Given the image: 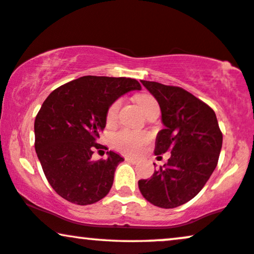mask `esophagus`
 <instances>
[{"mask_svg": "<svg viewBox=\"0 0 254 254\" xmlns=\"http://www.w3.org/2000/svg\"><path fill=\"white\" fill-rule=\"evenodd\" d=\"M125 160H127V161H129V162H132V164H137V162H138L137 159H134V158H131V157H127V158H125Z\"/></svg>", "mask_w": 254, "mask_h": 254, "instance_id": "1", "label": "esophagus"}]
</instances>
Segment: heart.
Listing matches in <instances>:
<instances>
[{"label":"heart","instance_id":"b5f03b06","mask_svg":"<svg viewBox=\"0 0 254 254\" xmlns=\"http://www.w3.org/2000/svg\"><path fill=\"white\" fill-rule=\"evenodd\" d=\"M138 103H139L141 110L145 113L151 104L157 103V102H155V100L150 95H140L138 96ZM121 106H122L121 99L114 101V102L110 104V107L108 108L107 115H106V120L108 123L109 124L114 123V122L116 121ZM147 140H148V136L146 133L134 132V131L127 130V129L118 131V132L114 133L110 138V143L113 145V147L127 154H137Z\"/></svg>","mask_w":254,"mask_h":254}]
</instances>
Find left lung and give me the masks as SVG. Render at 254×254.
Here are the masks:
<instances>
[{
  "mask_svg": "<svg viewBox=\"0 0 254 254\" xmlns=\"http://www.w3.org/2000/svg\"><path fill=\"white\" fill-rule=\"evenodd\" d=\"M158 101L164 129L155 139V154L171 152L167 164L138 186L157 207L171 209L195 197L217 166L223 136L215 111L180 87L140 81Z\"/></svg>",
  "mask_w": 254,
  "mask_h": 254,
  "instance_id": "left-lung-1",
  "label": "left lung"
}]
</instances>
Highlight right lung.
I'll return each mask as SVG.
<instances>
[{"instance_id":"obj_1","label":"right lung","mask_w":254,"mask_h":254,"mask_svg":"<svg viewBox=\"0 0 254 254\" xmlns=\"http://www.w3.org/2000/svg\"><path fill=\"white\" fill-rule=\"evenodd\" d=\"M130 77L87 75L63 84L47 96L35 121V148L52 188L74 204H93L109 192L118 164L124 159L107 152L93 161L94 147L106 127L110 104L131 90Z\"/></svg>"}]
</instances>
